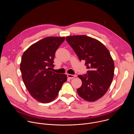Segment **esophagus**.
<instances>
[{
    "mask_svg": "<svg viewBox=\"0 0 134 134\" xmlns=\"http://www.w3.org/2000/svg\"><path fill=\"white\" fill-rule=\"evenodd\" d=\"M67 77L69 79H74V77H76V75H71V74H67Z\"/></svg>",
    "mask_w": 134,
    "mask_h": 134,
    "instance_id": "esophagus-1",
    "label": "esophagus"
}]
</instances>
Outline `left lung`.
Instances as JSON below:
<instances>
[{
  "mask_svg": "<svg viewBox=\"0 0 134 134\" xmlns=\"http://www.w3.org/2000/svg\"><path fill=\"white\" fill-rule=\"evenodd\" d=\"M66 41L79 59L85 60L87 74L79 75L82 86L79 96L88 102L96 101L106 93L114 76V64L108 49L99 40L85 35L66 36Z\"/></svg>",
  "mask_w": 134,
  "mask_h": 134,
  "instance_id": "left-lung-1",
  "label": "left lung"
}]
</instances>
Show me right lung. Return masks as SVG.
Returning a JSON list of instances; mask_svg holds the SVG:
<instances>
[{
  "label": "right lung",
  "instance_id": "1",
  "mask_svg": "<svg viewBox=\"0 0 134 134\" xmlns=\"http://www.w3.org/2000/svg\"><path fill=\"white\" fill-rule=\"evenodd\" d=\"M65 37L48 36L32 44L23 53L20 70L24 83L31 96L42 103L51 102L57 97L65 74L50 70L53 68L55 52Z\"/></svg>",
  "mask_w": 134,
  "mask_h": 134
}]
</instances>
